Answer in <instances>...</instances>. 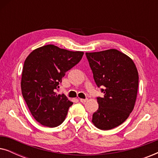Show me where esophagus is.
Instances as JSON below:
<instances>
[{
  "mask_svg": "<svg viewBox=\"0 0 158 158\" xmlns=\"http://www.w3.org/2000/svg\"><path fill=\"white\" fill-rule=\"evenodd\" d=\"M88 101L87 98H85V99L81 98V99H80V101H81V103H85V102H86V101Z\"/></svg>",
  "mask_w": 158,
  "mask_h": 158,
  "instance_id": "obj_1",
  "label": "esophagus"
}]
</instances>
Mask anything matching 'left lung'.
I'll return each mask as SVG.
<instances>
[{
    "instance_id": "obj_1",
    "label": "left lung",
    "mask_w": 158,
    "mask_h": 158,
    "mask_svg": "<svg viewBox=\"0 0 158 158\" xmlns=\"http://www.w3.org/2000/svg\"><path fill=\"white\" fill-rule=\"evenodd\" d=\"M94 78L104 94L98 97V109L92 122L98 129L109 130L119 126L133 111L137 96L139 75L129 56L115 49L86 52Z\"/></svg>"
}]
</instances>
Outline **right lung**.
Masks as SVG:
<instances>
[{"mask_svg": "<svg viewBox=\"0 0 158 158\" xmlns=\"http://www.w3.org/2000/svg\"><path fill=\"white\" fill-rule=\"evenodd\" d=\"M83 54L47 44L34 49L25 60L21 93L31 115L43 126L57 127L65 119L73 103L55 91L65 73L81 61Z\"/></svg>", "mask_w": 158, "mask_h": 158, "instance_id": "obj_1", "label": "right lung"}]
</instances>
